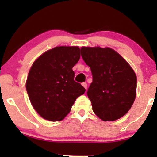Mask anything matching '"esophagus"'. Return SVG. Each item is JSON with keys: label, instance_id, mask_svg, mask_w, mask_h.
<instances>
[{"label": "esophagus", "instance_id": "esophagus-1", "mask_svg": "<svg viewBox=\"0 0 157 157\" xmlns=\"http://www.w3.org/2000/svg\"><path fill=\"white\" fill-rule=\"evenodd\" d=\"M82 85H83V87H84L85 89H86H86H87V83H86V82H84V83H82Z\"/></svg>", "mask_w": 157, "mask_h": 157}]
</instances>
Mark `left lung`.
Masks as SVG:
<instances>
[{"label":"left lung","instance_id":"obj_1","mask_svg":"<svg viewBox=\"0 0 157 157\" xmlns=\"http://www.w3.org/2000/svg\"><path fill=\"white\" fill-rule=\"evenodd\" d=\"M81 56L93 76L87 96L94 113L103 121L124 116L136 97L137 77L131 66L109 48L83 47Z\"/></svg>","mask_w":157,"mask_h":157}]
</instances>
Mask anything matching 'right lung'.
I'll return each instance as SVG.
<instances>
[{
  "label": "right lung",
  "instance_id": "add662e5",
  "mask_svg": "<svg viewBox=\"0 0 157 157\" xmlns=\"http://www.w3.org/2000/svg\"><path fill=\"white\" fill-rule=\"evenodd\" d=\"M77 46L47 51L33 63L26 80V91L35 110L48 121H61L86 90L74 81L72 68L80 60Z\"/></svg>",
  "mask_w": 157,
  "mask_h": 157
}]
</instances>
